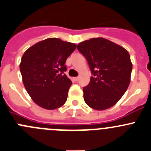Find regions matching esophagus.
<instances>
[{"label": "esophagus", "instance_id": "obj_1", "mask_svg": "<svg viewBox=\"0 0 151 151\" xmlns=\"http://www.w3.org/2000/svg\"><path fill=\"white\" fill-rule=\"evenodd\" d=\"M73 80H74V81H78L79 80V77H74V78H73Z\"/></svg>", "mask_w": 151, "mask_h": 151}]
</instances>
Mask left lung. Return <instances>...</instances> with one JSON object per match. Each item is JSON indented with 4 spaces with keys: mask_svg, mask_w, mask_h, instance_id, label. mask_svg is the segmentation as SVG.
<instances>
[{
    "mask_svg": "<svg viewBox=\"0 0 151 151\" xmlns=\"http://www.w3.org/2000/svg\"><path fill=\"white\" fill-rule=\"evenodd\" d=\"M92 74L83 88L86 103L93 109L111 108L121 99L131 82L132 63L128 51L102 37L91 38L77 45Z\"/></svg>",
    "mask_w": 151,
    "mask_h": 151,
    "instance_id": "left-lung-1",
    "label": "left lung"
}]
</instances>
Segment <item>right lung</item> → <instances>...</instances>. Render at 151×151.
Wrapping results in <instances>:
<instances>
[{"mask_svg":"<svg viewBox=\"0 0 151 151\" xmlns=\"http://www.w3.org/2000/svg\"><path fill=\"white\" fill-rule=\"evenodd\" d=\"M77 45L53 37L35 43L22 56L20 70L26 91L37 105L54 110L65 104L72 83L64 74Z\"/></svg>","mask_w":151,"mask_h":151,"instance_id":"1","label":"right lung"}]
</instances>
